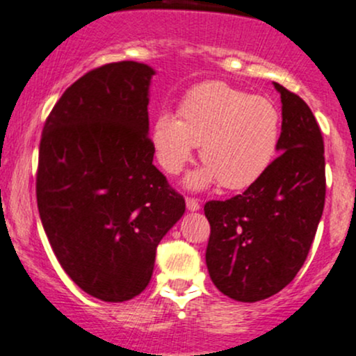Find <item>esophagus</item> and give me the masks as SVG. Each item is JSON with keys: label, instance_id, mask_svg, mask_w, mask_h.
Segmentation results:
<instances>
[{"label": "esophagus", "instance_id": "obj_1", "mask_svg": "<svg viewBox=\"0 0 356 356\" xmlns=\"http://www.w3.org/2000/svg\"><path fill=\"white\" fill-rule=\"evenodd\" d=\"M200 202L197 198H186V209H188L190 211H197V210H200Z\"/></svg>", "mask_w": 356, "mask_h": 356}]
</instances>
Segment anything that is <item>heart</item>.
Here are the masks:
<instances>
[{"label":"heart","mask_w":356,"mask_h":356,"mask_svg":"<svg viewBox=\"0 0 356 356\" xmlns=\"http://www.w3.org/2000/svg\"><path fill=\"white\" fill-rule=\"evenodd\" d=\"M281 113L270 99L211 81L183 95L178 118L161 113L151 127L159 166L178 175L195 147L205 166L186 178L202 190L220 181L227 190L254 185L274 161L281 139Z\"/></svg>","instance_id":"heart-1"}]
</instances>
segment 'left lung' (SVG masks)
<instances>
[{
	"label": "left lung",
	"instance_id": "1",
	"mask_svg": "<svg viewBox=\"0 0 356 356\" xmlns=\"http://www.w3.org/2000/svg\"><path fill=\"white\" fill-rule=\"evenodd\" d=\"M274 87L282 102L281 154L242 195L205 203L211 282L242 302L274 296L296 277L325 209L321 129L299 95Z\"/></svg>",
	"mask_w": 356,
	"mask_h": 356
}]
</instances>
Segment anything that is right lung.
Here are the masks:
<instances>
[{"label":"right lung","mask_w":356,"mask_h":356,"mask_svg":"<svg viewBox=\"0 0 356 356\" xmlns=\"http://www.w3.org/2000/svg\"><path fill=\"white\" fill-rule=\"evenodd\" d=\"M146 63L90 70L63 92L40 141L37 202L60 266L82 291L129 301L149 284L156 247L185 198L153 165Z\"/></svg>","instance_id":"1"}]
</instances>
